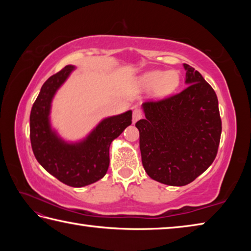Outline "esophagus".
I'll return each mask as SVG.
<instances>
[{"label": "esophagus", "instance_id": "1", "mask_svg": "<svg viewBox=\"0 0 251 251\" xmlns=\"http://www.w3.org/2000/svg\"><path fill=\"white\" fill-rule=\"evenodd\" d=\"M143 117V113L139 108H135L133 112V123H136Z\"/></svg>", "mask_w": 251, "mask_h": 251}]
</instances>
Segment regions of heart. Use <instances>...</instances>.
Here are the masks:
<instances>
[{
    "instance_id": "1",
    "label": "heart",
    "mask_w": 251,
    "mask_h": 251,
    "mask_svg": "<svg viewBox=\"0 0 251 251\" xmlns=\"http://www.w3.org/2000/svg\"><path fill=\"white\" fill-rule=\"evenodd\" d=\"M179 80L176 71H151L139 77L137 85L145 91L155 90L157 96H166L176 90Z\"/></svg>"
}]
</instances>
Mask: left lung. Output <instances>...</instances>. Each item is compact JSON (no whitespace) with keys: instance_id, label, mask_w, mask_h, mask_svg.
Returning a JSON list of instances; mask_svg holds the SVG:
<instances>
[{"instance_id":"1","label":"left lung","mask_w":251,"mask_h":251,"mask_svg":"<svg viewBox=\"0 0 251 251\" xmlns=\"http://www.w3.org/2000/svg\"><path fill=\"white\" fill-rule=\"evenodd\" d=\"M179 94L142 105L145 120L136 123L145 172L169 186H185L201 175L217 155L222 120L215 91L194 67L184 64Z\"/></svg>"}]
</instances>
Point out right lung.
<instances>
[{"mask_svg": "<svg viewBox=\"0 0 251 251\" xmlns=\"http://www.w3.org/2000/svg\"><path fill=\"white\" fill-rule=\"evenodd\" d=\"M74 65H66L46 80L29 115V137L37 161L46 172L71 187H84L100 180L109 166V146L131 124V110L100 121L79 142H66L52 128V100Z\"/></svg>", "mask_w": 251, "mask_h": 251, "instance_id": "1", "label": "right lung"}]
</instances>
